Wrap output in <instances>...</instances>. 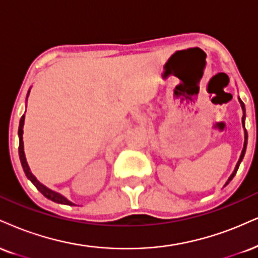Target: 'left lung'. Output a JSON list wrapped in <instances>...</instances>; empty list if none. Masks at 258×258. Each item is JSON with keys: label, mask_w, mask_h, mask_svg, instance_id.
<instances>
[{"label": "left lung", "mask_w": 258, "mask_h": 258, "mask_svg": "<svg viewBox=\"0 0 258 258\" xmlns=\"http://www.w3.org/2000/svg\"><path fill=\"white\" fill-rule=\"evenodd\" d=\"M239 103H240V105H241V109H243V117H241V123H243V128H244V138H245V139H244V147H243V150H241L240 157H239L238 162H237V164H235V168H234V170H233V173H232V174L229 175V178H228L227 181H226L225 186H227V185L229 184V181H231V180L233 179V176L235 175V173H237V170H238V168H239V164H240V162H241V161H243V159H244L245 151H246V145H247V132H246V130H245V117H246V115H245V104L243 103V101H241L240 98H239Z\"/></svg>", "instance_id": "left-lung-1"}]
</instances>
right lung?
<instances>
[{"label": "right lung", "mask_w": 258, "mask_h": 258, "mask_svg": "<svg viewBox=\"0 0 258 258\" xmlns=\"http://www.w3.org/2000/svg\"><path fill=\"white\" fill-rule=\"evenodd\" d=\"M30 90H31V89H30ZM30 90H29V92H27L26 101H27V97H29V95H30ZM24 121H25V114H24L23 116H21V119H20L19 131H18V136H19V157H20V162H21V166H23V169H24L25 174H26V176H27V179H29L30 181L32 182V184L36 186L37 190H38V191L40 192V194L43 195V196L48 198V200H51L52 202H55V203L67 204V206H76V204L72 203V202L68 201L66 197L62 196L61 194H58V192L52 191V190H50V188L46 187V186H44L43 184H40L38 180H37L36 176L32 174V172H31L29 164H27L26 157H25V151H24V142H23Z\"/></svg>", "instance_id": "obj_1"}]
</instances>
